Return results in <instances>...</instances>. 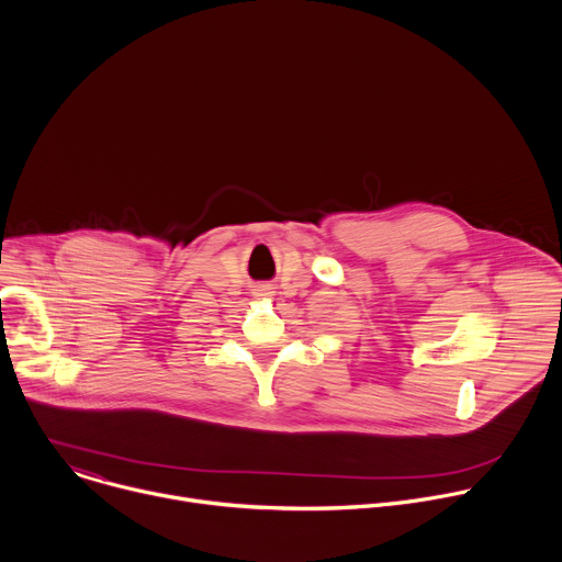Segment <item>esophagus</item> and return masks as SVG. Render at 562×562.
Here are the masks:
<instances>
[{
    "label": "esophagus",
    "instance_id": "obj_1",
    "mask_svg": "<svg viewBox=\"0 0 562 562\" xmlns=\"http://www.w3.org/2000/svg\"><path fill=\"white\" fill-rule=\"evenodd\" d=\"M256 295H273V286L271 284H258Z\"/></svg>",
    "mask_w": 562,
    "mask_h": 562
}]
</instances>
